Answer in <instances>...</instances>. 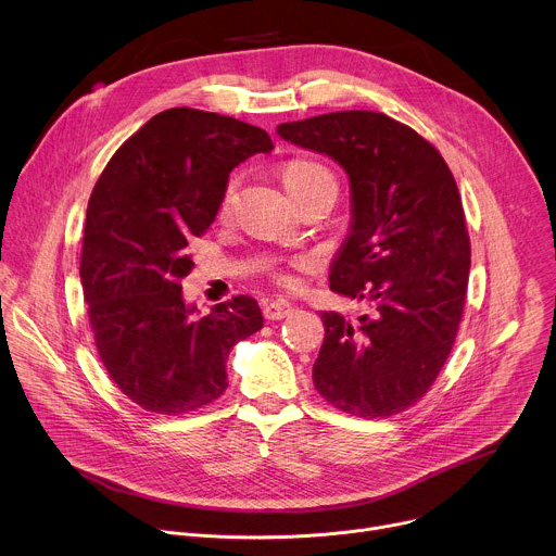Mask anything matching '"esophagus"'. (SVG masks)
I'll use <instances>...</instances> for the list:
<instances>
[{"label":"esophagus","mask_w":556,"mask_h":556,"mask_svg":"<svg viewBox=\"0 0 556 556\" xmlns=\"http://www.w3.org/2000/svg\"><path fill=\"white\" fill-rule=\"evenodd\" d=\"M290 312H292V305L283 299H275V301L264 305V316L268 321H279V319H283V316H288Z\"/></svg>","instance_id":"obj_1"}]
</instances>
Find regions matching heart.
I'll return each mask as SVG.
<instances>
[{
	"label": "heart",
	"instance_id": "obj_1",
	"mask_svg": "<svg viewBox=\"0 0 556 556\" xmlns=\"http://www.w3.org/2000/svg\"><path fill=\"white\" fill-rule=\"evenodd\" d=\"M281 178H283V185H286V189L290 191V195L294 200H299L303 195H309L314 191H321V189H330V187L337 189L334 172L328 165L319 163V161H309V157H296V161H290L283 167ZM237 189H240V178H230L226 189H224V195H222V208L224 211L232 206ZM305 264H307L305 260H299V266H305ZM277 281L286 288L294 286V279L290 275H277Z\"/></svg>",
	"mask_w": 556,
	"mask_h": 556
}]
</instances>
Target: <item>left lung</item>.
<instances>
[{"label": "left lung", "mask_w": 556, "mask_h": 556, "mask_svg": "<svg viewBox=\"0 0 556 556\" xmlns=\"http://www.w3.org/2000/svg\"><path fill=\"white\" fill-rule=\"evenodd\" d=\"M277 134L350 176L352 226L330 288L371 307L358 324L321 314L314 387L356 418L401 414L438 378L462 321L470 242L455 178L431 142L378 112L321 114Z\"/></svg>", "instance_id": "1"}]
</instances>
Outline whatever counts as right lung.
Listing matches in <instances>:
<instances>
[{
    "mask_svg": "<svg viewBox=\"0 0 556 556\" xmlns=\"http://www.w3.org/2000/svg\"><path fill=\"white\" fill-rule=\"evenodd\" d=\"M270 149L255 125L174 108L129 136L94 185L81 249L88 316L110 378L144 412L180 416L217 401L228 352L264 326L257 301L244 294L195 316L180 279L228 174Z\"/></svg>",
    "mask_w": 556,
    "mask_h": 556,
    "instance_id": "right-lung-1",
    "label": "right lung"
}]
</instances>
